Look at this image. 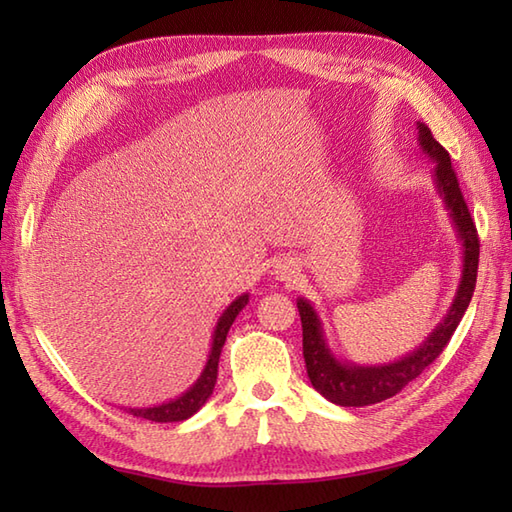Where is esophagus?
Here are the masks:
<instances>
[{
	"mask_svg": "<svg viewBox=\"0 0 512 512\" xmlns=\"http://www.w3.org/2000/svg\"><path fill=\"white\" fill-rule=\"evenodd\" d=\"M292 273H295V270H286V273H281V279H290Z\"/></svg>",
	"mask_w": 512,
	"mask_h": 512,
	"instance_id": "34e87169",
	"label": "esophagus"
}]
</instances>
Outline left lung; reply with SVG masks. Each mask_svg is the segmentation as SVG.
Wrapping results in <instances>:
<instances>
[{
	"label": "left lung",
	"mask_w": 512,
	"mask_h": 512,
	"mask_svg": "<svg viewBox=\"0 0 512 512\" xmlns=\"http://www.w3.org/2000/svg\"><path fill=\"white\" fill-rule=\"evenodd\" d=\"M418 143L424 154L436 162V167H433V182H436V189L444 206H447L455 233H458L462 242L460 284L458 290H455L449 312L436 325V330L413 352L398 358V361L383 365H356L336 358L328 341H325L323 323L317 310L312 308L308 299L299 297L297 308L303 328V358H306L308 378L312 387L323 398L334 402V405L367 407L396 396L400 389H405L413 378H418L442 354L473 297L477 281V262H480V239H477L475 222L469 213V206L464 202L458 178H455L449 151L433 138L431 129L424 123H418Z\"/></svg>",
	"instance_id": "8db88e82"
}]
</instances>
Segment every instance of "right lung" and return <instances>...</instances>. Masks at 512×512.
I'll use <instances>...</instances> for the list:
<instances>
[{"instance_id": "obj_1", "label": "right lung", "mask_w": 512, "mask_h": 512, "mask_svg": "<svg viewBox=\"0 0 512 512\" xmlns=\"http://www.w3.org/2000/svg\"><path fill=\"white\" fill-rule=\"evenodd\" d=\"M246 303H248V292L239 295L231 303V306H228L222 312V317L217 319L211 352H209V358H206V365L202 369V374L198 376V380H195V383L187 391H184L182 396L173 398L169 402H162V405H154V407H134V409L125 407V411H129L136 418H145V420H151V422H180V420L191 418L193 413L198 411L213 394V387H215V380H217V363H220V354H222V347H224V341H226V334H228V330H231L235 317L239 312H242Z\"/></svg>"}]
</instances>
